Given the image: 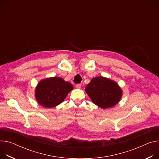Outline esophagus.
<instances>
[{
	"instance_id": "esophagus-1",
	"label": "esophagus",
	"mask_w": 159,
	"mask_h": 159,
	"mask_svg": "<svg viewBox=\"0 0 159 159\" xmlns=\"http://www.w3.org/2000/svg\"><path fill=\"white\" fill-rule=\"evenodd\" d=\"M81 84H77V85H76V88H77V89H80V88H81Z\"/></svg>"
}]
</instances>
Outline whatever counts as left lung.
<instances>
[{"label":"left lung","instance_id":"1","mask_svg":"<svg viewBox=\"0 0 159 159\" xmlns=\"http://www.w3.org/2000/svg\"><path fill=\"white\" fill-rule=\"evenodd\" d=\"M85 92L95 105L104 109L116 105L122 97L117 84L103 77L93 79L86 86Z\"/></svg>","mask_w":159,"mask_h":159}]
</instances>
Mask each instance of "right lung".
Masks as SVG:
<instances>
[{
	"label": "right lung",
	"instance_id": "1",
	"mask_svg": "<svg viewBox=\"0 0 159 159\" xmlns=\"http://www.w3.org/2000/svg\"><path fill=\"white\" fill-rule=\"evenodd\" d=\"M73 85L60 77L41 80L35 89V97L39 104L46 108H52L61 103Z\"/></svg>",
	"mask_w": 159,
	"mask_h": 159
}]
</instances>
